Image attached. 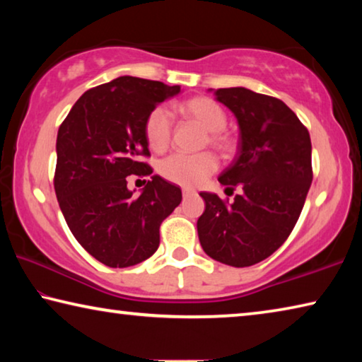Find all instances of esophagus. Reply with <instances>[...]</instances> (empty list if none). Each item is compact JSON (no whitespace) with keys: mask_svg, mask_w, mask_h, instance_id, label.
<instances>
[{"mask_svg":"<svg viewBox=\"0 0 362 362\" xmlns=\"http://www.w3.org/2000/svg\"><path fill=\"white\" fill-rule=\"evenodd\" d=\"M194 193H196L194 189H189V188H183V189H182L183 198H188V196H192V194H194Z\"/></svg>","mask_w":362,"mask_h":362,"instance_id":"1","label":"esophagus"}]
</instances>
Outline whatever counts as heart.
I'll list each match as a JSON object with an SVG mask.
<instances>
[{
    "mask_svg": "<svg viewBox=\"0 0 362 362\" xmlns=\"http://www.w3.org/2000/svg\"><path fill=\"white\" fill-rule=\"evenodd\" d=\"M179 113L188 121H193L206 132L204 145H211L223 155H231L236 150V140L225 127L228 124V116L216 100L209 97H193L177 105ZM145 139L153 151H164L173 137V119L164 107L151 110L145 119ZM218 168L217 158L212 153L199 155H170L159 163L158 170L164 179L177 183L180 187H198L207 177H211Z\"/></svg>",
    "mask_w": 362,
    "mask_h": 362,
    "instance_id": "obj_1",
    "label": "heart"
}]
</instances>
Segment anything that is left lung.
<instances>
[{
  "label": "left lung",
  "instance_id": "1",
  "mask_svg": "<svg viewBox=\"0 0 362 362\" xmlns=\"http://www.w3.org/2000/svg\"><path fill=\"white\" fill-rule=\"evenodd\" d=\"M217 100L240 124L238 155L218 177L226 189L243 188L235 201L199 193L198 218L204 252L225 265H255L283 246L303 209L313 180L311 140L297 115L276 97L246 88L217 89Z\"/></svg>",
  "mask_w": 362,
  "mask_h": 362
}]
</instances>
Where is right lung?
<instances>
[{"instance_id":"right-lung-1","label":"right lung","mask_w":362,"mask_h":362,"mask_svg":"<svg viewBox=\"0 0 362 362\" xmlns=\"http://www.w3.org/2000/svg\"><path fill=\"white\" fill-rule=\"evenodd\" d=\"M180 93L134 76H119L79 97L57 134L54 175L70 231L88 252L112 268L137 265L156 252L159 226L182 201L179 187L152 175L143 193L127 189V175H151L145 119Z\"/></svg>"}]
</instances>
